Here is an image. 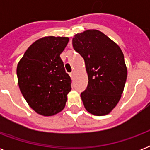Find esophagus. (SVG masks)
I'll return each instance as SVG.
<instances>
[{
    "label": "esophagus",
    "instance_id": "esophagus-1",
    "mask_svg": "<svg viewBox=\"0 0 150 150\" xmlns=\"http://www.w3.org/2000/svg\"><path fill=\"white\" fill-rule=\"evenodd\" d=\"M74 75H75V72H74V71H72V72L70 73V76L71 79H73V78H74Z\"/></svg>",
    "mask_w": 150,
    "mask_h": 150
}]
</instances>
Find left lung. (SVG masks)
<instances>
[{"label":"left lung","instance_id":"8db88e82","mask_svg":"<svg viewBox=\"0 0 150 150\" xmlns=\"http://www.w3.org/2000/svg\"><path fill=\"white\" fill-rule=\"evenodd\" d=\"M72 45L88 74V86L81 93L85 108L97 116L109 114L121 99L128 74L121 48L96 29L76 34Z\"/></svg>","mask_w":150,"mask_h":150}]
</instances>
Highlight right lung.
Instances as JSON below:
<instances>
[{"instance_id": "right-lung-1", "label": "right lung", "mask_w": 150, "mask_h": 150, "mask_svg": "<svg viewBox=\"0 0 150 150\" xmlns=\"http://www.w3.org/2000/svg\"><path fill=\"white\" fill-rule=\"evenodd\" d=\"M68 37L47 36L34 42L18 64L20 91L29 107L43 116H52L64 108L71 89L60 54Z\"/></svg>"}]
</instances>
